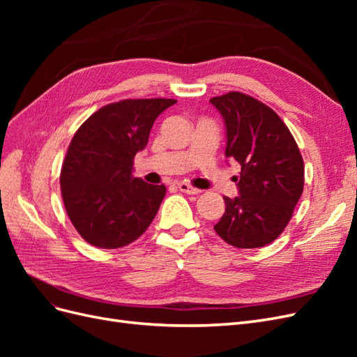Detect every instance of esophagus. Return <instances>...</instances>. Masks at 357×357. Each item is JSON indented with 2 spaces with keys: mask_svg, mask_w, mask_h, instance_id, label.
Wrapping results in <instances>:
<instances>
[{
  "mask_svg": "<svg viewBox=\"0 0 357 357\" xmlns=\"http://www.w3.org/2000/svg\"><path fill=\"white\" fill-rule=\"evenodd\" d=\"M177 188H178L183 193H188V195H198V193L201 192L199 189L190 186L189 183H186V181H181V183H178Z\"/></svg>",
  "mask_w": 357,
  "mask_h": 357,
  "instance_id": "34e87169",
  "label": "esophagus"
}]
</instances>
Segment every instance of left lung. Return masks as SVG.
<instances>
[{"instance_id": "8db88e82", "label": "left lung", "mask_w": 357, "mask_h": 357, "mask_svg": "<svg viewBox=\"0 0 357 357\" xmlns=\"http://www.w3.org/2000/svg\"><path fill=\"white\" fill-rule=\"evenodd\" d=\"M226 126L225 156L241 165L240 195L225 197L214 231L238 248L273 243L284 231L304 190V160L289 128L264 102L241 92L214 96Z\"/></svg>"}]
</instances>
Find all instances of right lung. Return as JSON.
<instances>
[{
  "mask_svg": "<svg viewBox=\"0 0 357 357\" xmlns=\"http://www.w3.org/2000/svg\"><path fill=\"white\" fill-rule=\"evenodd\" d=\"M176 100H123L104 105L74 134L61 169V193L73 226L100 248L142 236L164 199V185L132 177L135 155L156 117Z\"/></svg>",
  "mask_w": 357,
  "mask_h": 357,
  "instance_id": "add662e5",
  "label": "right lung"
}]
</instances>
